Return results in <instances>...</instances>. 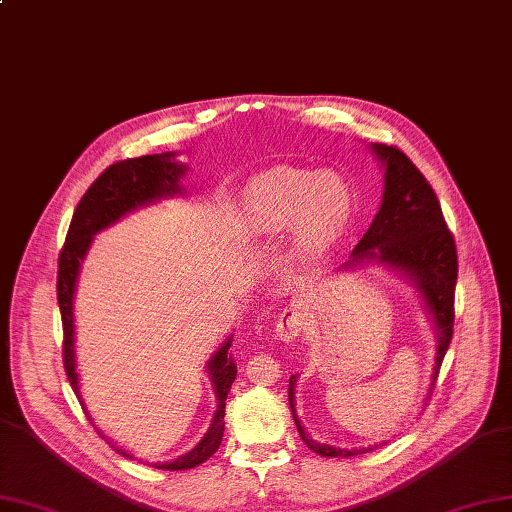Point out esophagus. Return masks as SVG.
<instances>
[{
  "instance_id": "esophagus-1",
  "label": "esophagus",
  "mask_w": 512,
  "mask_h": 512,
  "mask_svg": "<svg viewBox=\"0 0 512 512\" xmlns=\"http://www.w3.org/2000/svg\"><path fill=\"white\" fill-rule=\"evenodd\" d=\"M302 325H304V317H302V310L300 306H287L283 310V315L276 321V334L280 336V340H295L302 332Z\"/></svg>"
}]
</instances>
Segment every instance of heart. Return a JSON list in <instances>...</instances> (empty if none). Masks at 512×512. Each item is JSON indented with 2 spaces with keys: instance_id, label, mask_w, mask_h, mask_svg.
Segmentation results:
<instances>
[{
  "instance_id": "b5f03b06",
  "label": "heart",
  "mask_w": 512,
  "mask_h": 512,
  "mask_svg": "<svg viewBox=\"0 0 512 512\" xmlns=\"http://www.w3.org/2000/svg\"><path fill=\"white\" fill-rule=\"evenodd\" d=\"M249 219L257 227L278 229L302 219L304 240L321 244L336 236L351 214V195L336 174L278 170L249 189Z\"/></svg>"
}]
</instances>
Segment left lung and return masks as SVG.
<instances>
[{
    "label": "left lung",
    "instance_id": "obj_1",
    "mask_svg": "<svg viewBox=\"0 0 512 512\" xmlns=\"http://www.w3.org/2000/svg\"><path fill=\"white\" fill-rule=\"evenodd\" d=\"M372 153L385 168V191L372 225L353 249L351 259L342 268L359 263H381L400 272L417 287L423 304L436 327L438 349L432 378L453 338L455 321V285H457V249L434 189L400 148L372 144ZM295 378H289V406L306 447L323 457H353L372 451L340 449L312 440L295 415Z\"/></svg>",
    "mask_w": 512,
    "mask_h": 512
}]
</instances>
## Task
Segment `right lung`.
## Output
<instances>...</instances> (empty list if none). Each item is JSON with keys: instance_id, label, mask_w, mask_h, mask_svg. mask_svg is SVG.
<instances>
[{"instance_id": "1", "label": "right lung", "mask_w": 512, "mask_h": 512, "mask_svg": "<svg viewBox=\"0 0 512 512\" xmlns=\"http://www.w3.org/2000/svg\"><path fill=\"white\" fill-rule=\"evenodd\" d=\"M178 153H161V155H144L136 159H125L112 163L95 183L82 195L78 202L74 217L65 236V244L59 255V272H57V300L63 321V366L68 372L70 385L78 400L85 408V402L80 398L78 389V372H76V353H74V293L82 259H85L93 236L100 234L102 229L117 223L127 212H134L140 206H148L163 197H172L183 193L180 187V178L185 176V166L178 163L174 157ZM229 346H232V336H229L219 351L214 353L208 361V376L214 389V398H217V410H214L212 423L204 438L195 444V447L176 457L174 461H163V464H153L161 470H189L204 464L208 457L217 453L225 432V400L227 393L236 381V364L234 357L229 355ZM91 419V417H89ZM100 434V432H97ZM106 438L104 434H100ZM125 457H134L121 449H117Z\"/></svg>"}]
</instances>
